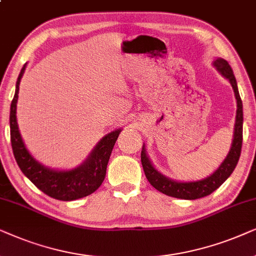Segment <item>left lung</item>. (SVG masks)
<instances>
[{
  "label": "left lung",
  "mask_w": 256,
  "mask_h": 256,
  "mask_svg": "<svg viewBox=\"0 0 256 256\" xmlns=\"http://www.w3.org/2000/svg\"><path fill=\"white\" fill-rule=\"evenodd\" d=\"M214 66L216 70L222 74L224 78L230 80V83L233 88L235 98H236L238 110H236V118H235L234 125V136L233 142H232L230 150L222 164L219 166V168L213 173L212 176H207L206 179L198 180V182H179L166 178L162 173H159L153 168V165L150 162L148 156H146L145 146H142V165L144 168L145 176L148 178V182L158 190L159 192L168 196L179 198V199L186 200H196L200 198L210 196V193L214 192L216 188L222 185L226 182V179L233 173L235 166L239 162L241 146H242V122H244V112H242V100H241L239 90H238L236 80L233 74V70L227 60L222 58H218L214 60Z\"/></svg>",
  "instance_id": "left-lung-1"
}]
</instances>
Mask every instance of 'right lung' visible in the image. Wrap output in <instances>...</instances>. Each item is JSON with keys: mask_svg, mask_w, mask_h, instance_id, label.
Masks as SVG:
<instances>
[{"mask_svg": "<svg viewBox=\"0 0 256 256\" xmlns=\"http://www.w3.org/2000/svg\"><path fill=\"white\" fill-rule=\"evenodd\" d=\"M24 70L26 66H23L16 82L15 96L10 105V140H12L14 156L17 165L20 166L23 174L37 188L54 199L71 202L90 196L104 182L112 148L122 130L118 128L102 138L88 158L76 168L70 171H54L43 166L42 164L36 162V159H34L26 148L16 120V104L18 98L20 82Z\"/></svg>", "mask_w": 256, "mask_h": 256, "instance_id": "obj_1", "label": "right lung"}]
</instances>
